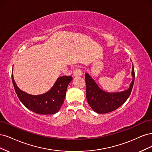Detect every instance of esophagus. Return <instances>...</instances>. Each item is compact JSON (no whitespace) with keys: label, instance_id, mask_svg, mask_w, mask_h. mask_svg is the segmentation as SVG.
Here are the masks:
<instances>
[{"label":"esophagus","instance_id":"esophagus-1","mask_svg":"<svg viewBox=\"0 0 152 152\" xmlns=\"http://www.w3.org/2000/svg\"><path fill=\"white\" fill-rule=\"evenodd\" d=\"M73 75L75 77H80L82 76L83 72L79 67H75L73 69Z\"/></svg>","mask_w":152,"mask_h":152}]
</instances>
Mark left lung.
I'll list each match as a JSON object with an SVG mask.
<instances>
[{"label": "left lung", "mask_w": 152, "mask_h": 152, "mask_svg": "<svg viewBox=\"0 0 152 152\" xmlns=\"http://www.w3.org/2000/svg\"><path fill=\"white\" fill-rule=\"evenodd\" d=\"M131 75L133 80L128 89L121 92L108 93L102 90L88 73H86V96L88 104L98 114L108 113L119 108L128 99L133 89L135 77L133 64Z\"/></svg>", "instance_id": "obj_1"}]
</instances>
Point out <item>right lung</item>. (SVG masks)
Listing matches in <instances>:
<instances>
[{"label":"right lung","instance_id":"1","mask_svg":"<svg viewBox=\"0 0 152 152\" xmlns=\"http://www.w3.org/2000/svg\"><path fill=\"white\" fill-rule=\"evenodd\" d=\"M72 80L71 76L59 77L50 90L42 95H33L19 89L14 81L12 72V83L19 100L27 109L38 114L49 115L57 113L63 104L67 86Z\"/></svg>","mask_w":152,"mask_h":152}]
</instances>
